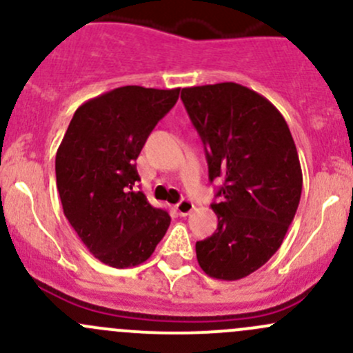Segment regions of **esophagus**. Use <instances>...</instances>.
<instances>
[{
	"mask_svg": "<svg viewBox=\"0 0 353 353\" xmlns=\"http://www.w3.org/2000/svg\"><path fill=\"white\" fill-rule=\"evenodd\" d=\"M193 210H194V205L193 201H190V199H181V201L176 205V212L179 213L181 216H188Z\"/></svg>",
	"mask_w": 353,
	"mask_h": 353,
	"instance_id": "1",
	"label": "esophagus"
}]
</instances>
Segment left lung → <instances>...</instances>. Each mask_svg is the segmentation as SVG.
Listing matches in <instances>:
<instances>
[{"instance_id": "1", "label": "left lung", "mask_w": 353, "mask_h": 353, "mask_svg": "<svg viewBox=\"0 0 353 353\" xmlns=\"http://www.w3.org/2000/svg\"><path fill=\"white\" fill-rule=\"evenodd\" d=\"M201 137L210 181L220 179L215 234L196 243L203 272L239 280L261 268L283 243L302 193L297 148L279 109L234 81L181 92Z\"/></svg>"}]
</instances>
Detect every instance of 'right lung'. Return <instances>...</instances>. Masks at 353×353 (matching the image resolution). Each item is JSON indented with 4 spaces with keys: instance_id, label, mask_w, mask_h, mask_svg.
Returning <instances> with one entry per match:
<instances>
[{
    "instance_id": "add662e5",
    "label": "right lung",
    "mask_w": 353,
    "mask_h": 353,
    "mask_svg": "<svg viewBox=\"0 0 353 353\" xmlns=\"http://www.w3.org/2000/svg\"><path fill=\"white\" fill-rule=\"evenodd\" d=\"M181 88H114L81 104L56 154L63 212L88 251L112 268L147 261L170 216L141 191L137 159Z\"/></svg>"
}]
</instances>
